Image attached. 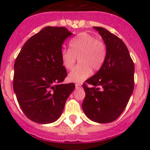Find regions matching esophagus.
<instances>
[{
    "instance_id": "esophagus-1",
    "label": "esophagus",
    "mask_w": 150,
    "mask_h": 150,
    "mask_svg": "<svg viewBox=\"0 0 150 150\" xmlns=\"http://www.w3.org/2000/svg\"><path fill=\"white\" fill-rule=\"evenodd\" d=\"M81 86H82L81 83H76V84H75V86H76V88H80V87H81Z\"/></svg>"
}]
</instances>
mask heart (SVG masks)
I'll return each mask as SVG.
<instances>
[{
	"mask_svg": "<svg viewBox=\"0 0 150 150\" xmlns=\"http://www.w3.org/2000/svg\"><path fill=\"white\" fill-rule=\"evenodd\" d=\"M70 49L61 51V60L66 70H71L76 63V58L79 64L68 74L71 82L80 83L90 76L91 70L99 71L105 62L107 46L104 41L95 36L83 32L71 40Z\"/></svg>",
	"mask_w": 150,
	"mask_h": 150,
	"instance_id": "1",
	"label": "heart"
}]
</instances>
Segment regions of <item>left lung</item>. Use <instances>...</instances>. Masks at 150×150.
Instances as JSON below:
<instances>
[{"mask_svg": "<svg viewBox=\"0 0 150 150\" xmlns=\"http://www.w3.org/2000/svg\"><path fill=\"white\" fill-rule=\"evenodd\" d=\"M94 28L106 44L107 56L101 68L83 83L86 97L82 108L92 121L108 123L116 120L128 104L134 86V65L120 38L104 28Z\"/></svg>", "mask_w": 150, "mask_h": 150, "instance_id": "left-lung-1", "label": "left lung"}]
</instances>
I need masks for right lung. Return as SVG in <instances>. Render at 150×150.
Segmentation results:
<instances>
[{"mask_svg": "<svg viewBox=\"0 0 150 150\" xmlns=\"http://www.w3.org/2000/svg\"><path fill=\"white\" fill-rule=\"evenodd\" d=\"M71 34L64 27L44 28L28 40L16 59L13 89L22 110L34 122L56 121L75 88L73 83L62 84L67 74L61 51Z\"/></svg>", "mask_w": 150, "mask_h": 150, "instance_id": "obj_1", "label": "right lung"}]
</instances>
